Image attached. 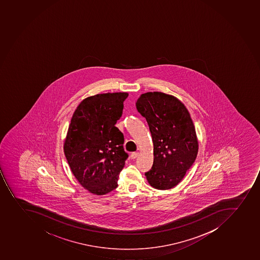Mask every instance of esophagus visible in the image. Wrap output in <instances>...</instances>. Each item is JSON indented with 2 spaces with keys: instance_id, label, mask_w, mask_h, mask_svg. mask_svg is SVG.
<instances>
[{
  "instance_id": "obj_1",
  "label": "esophagus",
  "mask_w": 260,
  "mask_h": 260,
  "mask_svg": "<svg viewBox=\"0 0 260 260\" xmlns=\"http://www.w3.org/2000/svg\"><path fill=\"white\" fill-rule=\"evenodd\" d=\"M138 155H139L138 152L131 153V159H136V158L138 157Z\"/></svg>"
}]
</instances>
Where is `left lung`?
<instances>
[{
    "label": "left lung",
    "mask_w": 260,
    "mask_h": 260,
    "mask_svg": "<svg viewBox=\"0 0 260 260\" xmlns=\"http://www.w3.org/2000/svg\"><path fill=\"white\" fill-rule=\"evenodd\" d=\"M136 109L150 128L154 161L145 175L158 190L176 186L191 168L198 152V141L188 110L172 95L161 92L141 94Z\"/></svg>",
    "instance_id": "left-lung-1"
}]
</instances>
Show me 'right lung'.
Here are the masks:
<instances>
[{
	"label": "right lung",
	"instance_id": "1",
	"mask_svg": "<svg viewBox=\"0 0 260 260\" xmlns=\"http://www.w3.org/2000/svg\"><path fill=\"white\" fill-rule=\"evenodd\" d=\"M127 93H100L84 99L74 111L63 150L82 186L105 195L118 186L128 154L124 135L115 124L123 114Z\"/></svg>",
	"mask_w": 260,
	"mask_h": 260
}]
</instances>
